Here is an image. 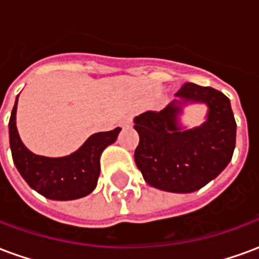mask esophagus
Instances as JSON below:
<instances>
[{
	"mask_svg": "<svg viewBox=\"0 0 259 259\" xmlns=\"http://www.w3.org/2000/svg\"><path fill=\"white\" fill-rule=\"evenodd\" d=\"M132 123H133L132 118H130V116H126V118H123V120L120 122V126H122L123 129H126V127H130V126H132Z\"/></svg>",
	"mask_w": 259,
	"mask_h": 259,
	"instance_id": "obj_1",
	"label": "esophagus"
}]
</instances>
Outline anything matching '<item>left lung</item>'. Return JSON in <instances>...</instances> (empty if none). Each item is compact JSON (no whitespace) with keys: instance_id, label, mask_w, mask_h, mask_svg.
<instances>
[{"instance_id":"obj_1","label":"left lung","mask_w":259,"mask_h":259,"mask_svg":"<svg viewBox=\"0 0 259 259\" xmlns=\"http://www.w3.org/2000/svg\"><path fill=\"white\" fill-rule=\"evenodd\" d=\"M185 101L205 102L208 119L200 127L180 130V108L172 102L162 111H147L135 119L140 136L135 161L152 187L191 193L215 179L228 166L236 147V120L222 91L185 83L176 93Z\"/></svg>"}]
</instances>
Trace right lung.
Returning <instances> with one entry per match:
<instances>
[{
	"label": "right lung",
	"instance_id": "1",
	"mask_svg": "<svg viewBox=\"0 0 259 259\" xmlns=\"http://www.w3.org/2000/svg\"><path fill=\"white\" fill-rule=\"evenodd\" d=\"M16 104L9 119V144L14 163L31 189L50 200H76L96 189L100 176V155L116 140L120 127L89 137L73 154L64 158H47L29 151L16 129Z\"/></svg>",
	"mask_w": 259,
	"mask_h": 259
}]
</instances>
